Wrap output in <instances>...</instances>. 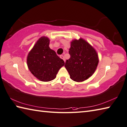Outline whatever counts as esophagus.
Returning <instances> with one entry per match:
<instances>
[{"instance_id": "34e87169", "label": "esophagus", "mask_w": 127, "mask_h": 127, "mask_svg": "<svg viewBox=\"0 0 127 127\" xmlns=\"http://www.w3.org/2000/svg\"><path fill=\"white\" fill-rule=\"evenodd\" d=\"M60 57L61 59H63L64 61H65V59H64V56L63 55H60Z\"/></svg>"}]
</instances>
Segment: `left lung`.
<instances>
[{
  "mask_svg": "<svg viewBox=\"0 0 127 127\" xmlns=\"http://www.w3.org/2000/svg\"><path fill=\"white\" fill-rule=\"evenodd\" d=\"M69 54L70 58L66 60L64 67L73 81L83 82L94 73L99 63L98 56L85 40L82 38L73 40Z\"/></svg>",
  "mask_w": 127,
  "mask_h": 127,
  "instance_id": "8db88e82",
  "label": "left lung"
}]
</instances>
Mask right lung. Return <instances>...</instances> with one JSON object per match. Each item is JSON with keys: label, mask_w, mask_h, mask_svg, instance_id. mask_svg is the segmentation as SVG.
<instances>
[{"label": "right lung", "mask_w": 127, "mask_h": 127, "mask_svg": "<svg viewBox=\"0 0 127 127\" xmlns=\"http://www.w3.org/2000/svg\"><path fill=\"white\" fill-rule=\"evenodd\" d=\"M49 44L48 37H41L27 56L28 68L36 78L43 82L54 80L59 70L64 64L63 60L50 48Z\"/></svg>", "instance_id": "obj_1"}]
</instances>
